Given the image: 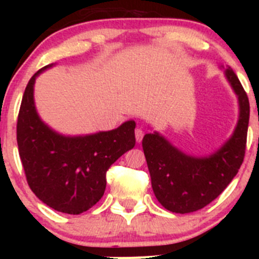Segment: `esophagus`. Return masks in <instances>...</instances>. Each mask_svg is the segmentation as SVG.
Wrapping results in <instances>:
<instances>
[{"label":"esophagus","instance_id":"obj_1","mask_svg":"<svg viewBox=\"0 0 259 259\" xmlns=\"http://www.w3.org/2000/svg\"><path fill=\"white\" fill-rule=\"evenodd\" d=\"M135 137H136V143H141L144 137V131L141 128H136V131H135Z\"/></svg>","mask_w":259,"mask_h":259}]
</instances>
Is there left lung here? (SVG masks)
Segmentation results:
<instances>
[{
  "instance_id": "8db88e82",
  "label": "left lung",
  "mask_w": 259,
  "mask_h": 259,
  "mask_svg": "<svg viewBox=\"0 0 259 259\" xmlns=\"http://www.w3.org/2000/svg\"><path fill=\"white\" fill-rule=\"evenodd\" d=\"M224 76L237 96L239 119L231 137L218 150L194 157L178 149L155 131L143 139L153 192L162 206L172 212L187 214L209 205L227 188L244 161L249 100L232 68H224Z\"/></svg>"
}]
</instances>
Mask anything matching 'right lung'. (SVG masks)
Returning a JSON list of instances; mask_svg holds the SVG:
<instances>
[{
    "instance_id": "obj_1",
    "label": "right lung",
    "mask_w": 259,
    "mask_h": 259,
    "mask_svg": "<svg viewBox=\"0 0 259 259\" xmlns=\"http://www.w3.org/2000/svg\"><path fill=\"white\" fill-rule=\"evenodd\" d=\"M38 70L28 81L17 124L20 161L29 188L48 206L66 214H81L95 206L106 188V171L120 155L132 149L135 120L111 131L66 136L41 120L33 91Z\"/></svg>"
}]
</instances>
